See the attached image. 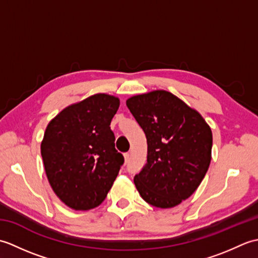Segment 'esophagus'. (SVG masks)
I'll use <instances>...</instances> for the list:
<instances>
[{
    "label": "esophagus",
    "instance_id": "34e87169",
    "mask_svg": "<svg viewBox=\"0 0 258 258\" xmlns=\"http://www.w3.org/2000/svg\"><path fill=\"white\" fill-rule=\"evenodd\" d=\"M124 160H125V163H127L130 161V154H128V153H124Z\"/></svg>",
    "mask_w": 258,
    "mask_h": 258
}]
</instances>
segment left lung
Returning a JSON list of instances; mask_svg holds the SVG:
<instances>
[{"label": "left lung", "instance_id": "8db88e82", "mask_svg": "<svg viewBox=\"0 0 258 258\" xmlns=\"http://www.w3.org/2000/svg\"><path fill=\"white\" fill-rule=\"evenodd\" d=\"M147 140V163L135 175L140 195L149 204L169 208L194 193L212 158L213 136L199 112L166 91L126 101Z\"/></svg>", "mask_w": 258, "mask_h": 258}]
</instances>
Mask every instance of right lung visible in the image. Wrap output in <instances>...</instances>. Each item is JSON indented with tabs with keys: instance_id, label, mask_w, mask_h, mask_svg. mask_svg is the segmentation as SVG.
I'll list each match as a JSON object with an SVG mask.
<instances>
[{
	"instance_id": "add662e5",
	"label": "right lung",
	"mask_w": 258,
	"mask_h": 258,
	"mask_svg": "<svg viewBox=\"0 0 258 258\" xmlns=\"http://www.w3.org/2000/svg\"><path fill=\"white\" fill-rule=\"evenodd\" d=\"M118 106L117 97L92 95L64 108L45 130L41 154L47 179L73 210L100 205L123 165L109 127Z\"/></svg>"
}]
</instances>
